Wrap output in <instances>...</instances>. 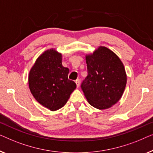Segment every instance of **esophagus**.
Masks as SVG:
<instances>
[{
	"instance_id": "obj_1",
	"label": "esophagus",
	"mask_w": 153,
	"mask_h": 153,
	"mask_svg": "<svg viewBox=\"0 0 153 153\" xmlns=\"http://www.w3.org/2000/svg\"><path fill=\"white\" fill-rule=\"evenodd\" d=\"M76 85H77V87H79V84H80V82H79V79H77L76 80Z\"/></svg>"
}]
</instances>
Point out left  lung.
Segmentation results:
<instances>
[{"label":"left lung","instance_id":"1","mask_svg":"<svg viewBox=\"0 0 153 153\" xmlns=\"http://www.w3.org/2000/svg\"><path fill=\"white\" fill-rule=\"evenodd\" d=\"M88 75L81 85L84 95L91 106L110 108L122 97L127 75L120 58L110 49L99 46L86 55Z\"/></svg>","mask_w":153,"mask_h":153}]
</instances>
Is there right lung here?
<instances>
[{
	"mask_svg": "<svg viewBox=\"0 0 153 153\" xmlns=\"http://www.w3.org/2000/svg\"><path fill=\"white\" fill-rule=\"evenodd\" d=\"M62 56L54 48L39 56L28 75L29 88L35 100L51 111L67 102L76 85L68 79V68L62 64Z\"/></svg>",
	"mask_w": 153,
	"mask_h": 153,
	"instance_id": "1",
	"label": "right lung"
}]
</instances>
